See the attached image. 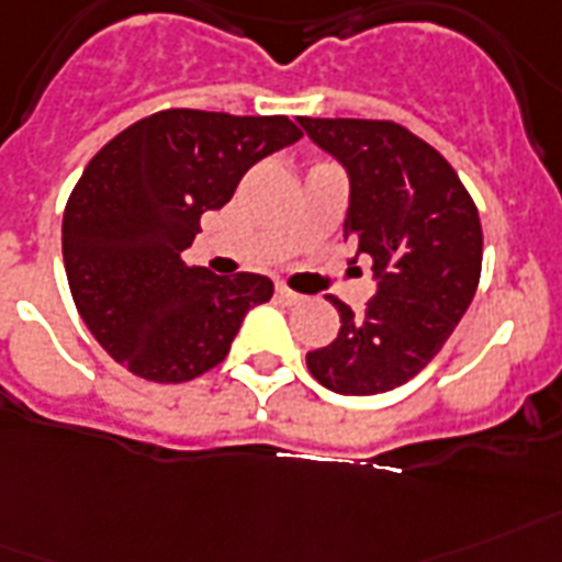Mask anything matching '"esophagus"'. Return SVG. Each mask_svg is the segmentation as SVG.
I'll use <instances>...</instances> for the list:
<instances>
[{
    "label": "esophagus",
    "mask_w": 562,
    "mask_h": 562,
    "mask_svg": "<svg viewBox=\"0 0 562 562\" xmlns=\"http://www.w3.org/2000/svg\"><path fill=\"white\" fill-rule=\"evenodd\" d=\"M276 299L281 301V304H286V307H292V304H301V301H304V295H299V292H292L290 286H278L276 290Z\"/></svg>",
    "instance_id": "obj_1"
}]
</instances>
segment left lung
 <instances>
[{"mask_svg": "<svg viewBox=\"0 0 562 562\" xmlns=\"http://www.w3.org/2000/svg\"><path fill=\"white\" fill-rule=\"evenodd\" d=\"M310 140L345 166V240L373 261L375 295L359 315L330 299L336 341L307 353L318 382L375 396L414 379L474 301L482 226L471 194L437 148L391 120L299 117Z\"/></svg>", "mask_w": 562, "mask_h": 562, "instance_id": "8db88e82", "label": "left lung"}]
</instances>
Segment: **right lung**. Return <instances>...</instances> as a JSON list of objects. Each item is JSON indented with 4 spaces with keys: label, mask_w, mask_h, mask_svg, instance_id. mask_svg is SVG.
<instances>
[{
    "label": "right lung",
    "mask_w": 562,
    "mask_h": 562,
    "mask_svg": "<svg viewBox=\"0 0 562 562\" xmlns=\"http://www.w3.org/2000/svg\"><path fill=\"white\" fill-rule=\"evenodd\" d=\"M301 140L286 117L169 109L105 143L63 215L74 304L105 353L148 382L178 384L226 359L244 315L272 299L255 272L217 278L180 258L261 157Z\"/></svg>",
    "instance_id": "obj_1"
}]
</instances>
